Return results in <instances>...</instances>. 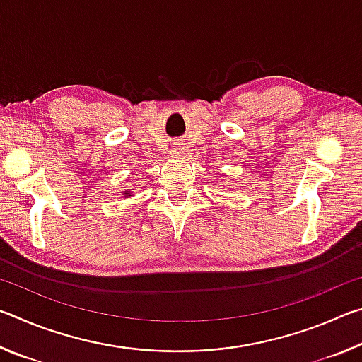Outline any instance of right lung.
Listing matches in <instances>:
<instances>
[{"label":"right lung","instance_id":"add662e5","mask_svg":"<svg viewBox=\"0 0 362 362\" xmlns=\"http://www.w3.org/2000/svg\"><path fill=\"white\" fill-rule=\"evenodd\" d=\"M127 196H131V194H127Z\"/></svg>","mask_w":362,"mask_h":362}]
</instances>
